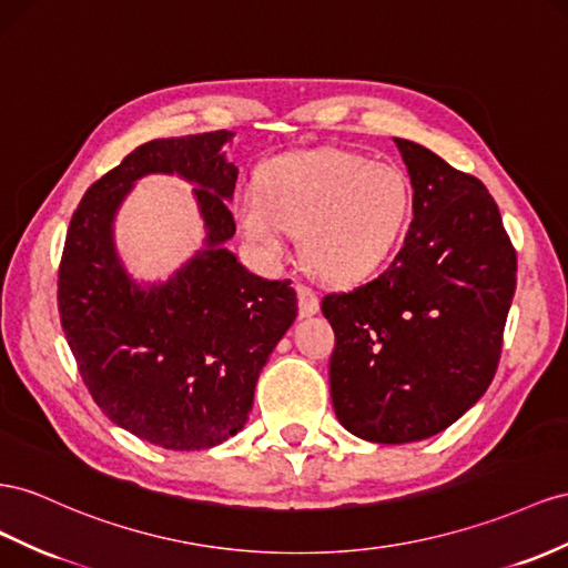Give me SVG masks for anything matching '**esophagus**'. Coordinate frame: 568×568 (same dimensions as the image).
<instances>
[{
    "label": "esophagus",
    "mask_w": 568,
    "mask_h": 568,
    "mask_svg": "<svg viewBox=\"0 0 568 568\" xmlns=\"http://www.w3.org/2000/svg\"><path fill=\"white\" fill-rule=\"evenodd\" d=\"M296 294H298V313L303 317L315 315L320 311V298L315 294V288H311L308 284H298Z\"/></svg>",
    "instance_id": "1"
}]
</instances>
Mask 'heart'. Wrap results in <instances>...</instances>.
<instances>
[{"label":"heart","mask_w":568,"mask_h":568,"mask_svg":"<svg viewBox=\"0 0 568 568\" xmlns=\"http://www.w3.org/2000/svg\"><path fill=\"white\" fill-rule=\"evenodd\" d=\"M410 214V181L394 164L348 150H313L267 164L263 191L236 197L253 243L280 253L286 229L301 232L305 263L327 282L351 284L394 253Z\"/></svg>","instance_id":"1"}]
</instances>
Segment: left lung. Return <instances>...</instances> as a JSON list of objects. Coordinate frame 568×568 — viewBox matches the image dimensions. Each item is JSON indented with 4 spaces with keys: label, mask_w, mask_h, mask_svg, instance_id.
Masks as SVG:
<instances>
[{
    "label": "left lung",
    "mask_w": 568,
    "mask_h": 568,
    "mask_svg": "<svg viewBox=\"0 0 568 568\" xmlns=\"http://www.w3.org/2000/svg\"><path fill=\"white\" fill-rule=\"evenodd\" d=\"M413 183L404 246L377 277L322 298L329 392L348 433L433 437L493 382L516 291V251L480 179L394 138Z\"/></svg>",
    "instance_id": "1"
}]
</instances>
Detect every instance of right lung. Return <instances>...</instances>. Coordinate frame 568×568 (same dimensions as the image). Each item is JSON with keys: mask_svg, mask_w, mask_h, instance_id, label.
I'll use <instances>...</instances> for the list:
<instances>
[{"mask_svg": "<svg viewBox=\"0 0 568 568\" xmlns=\"http://www.w3.org/2000/svg\"><path fill=\"white\" fill-rule=\"evenodd\" d=\"M229 131L138 145L75 207L59 263L57 305L71 354L104 416L174 452L210 449L248 420L255 382L296 320L291 280H263L222 248L236 232L226 201L236 166ZM195 180L209 248L162 287L143 290L118 265L111 217L145 173Z\"/></svg>", "mask_w": 568, "mask_h": 568, "instance_id": "add662e5", "label": "right lung"}]
</instances>
